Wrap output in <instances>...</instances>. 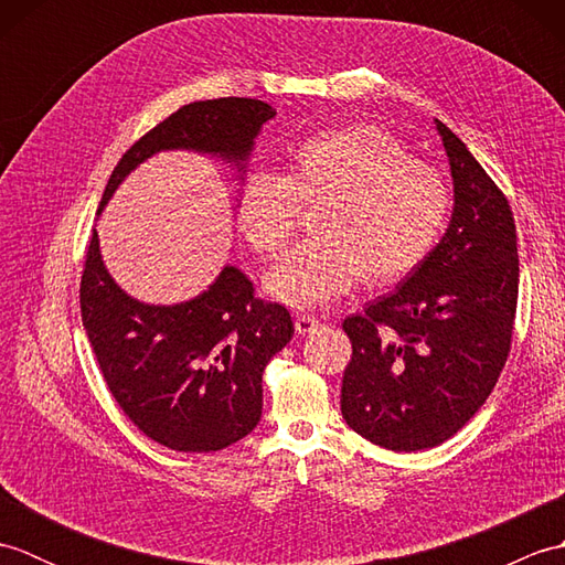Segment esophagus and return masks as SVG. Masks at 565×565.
Segmentation results:
<instances>
[{"label":"esophagus","instance_id":"esophagus-1","mask_svg":"<svg viewBox=\"0 0 565 565\" xmlns=\"http://www.w3.org/2000/svg\"><path fill=\"white\" fill-rule=\"evenodd\" d=\"M320 328V320L316 316H298L296 318V332L298 334H310Z\"/></svg>","mask_w":565,"mask_h":565}]
</instances>
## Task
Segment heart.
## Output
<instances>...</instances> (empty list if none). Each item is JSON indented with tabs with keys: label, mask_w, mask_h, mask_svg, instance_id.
<instances>
[{
	"label": "heart",
	"mask_w": 565,
	"mask_h": 565,
	"mask_svg": "<svg viewBox=\"0 0 565 565\" xmlns=\"http://www.w3.org/2000/svg\"><path fill=\"white\" fill-rule=\"evenodd\" d=\"M316 237L296 245L264 276L284 306L313 310L362 279L393 284L437 245L451 191L435 167L374 124L328 128L294 142L284 174L252 172L237 194L235 221L249 249L276 255L301 206H318Z\"/></svg>",
	"instance_id": "obj_1"
}]
</instances>
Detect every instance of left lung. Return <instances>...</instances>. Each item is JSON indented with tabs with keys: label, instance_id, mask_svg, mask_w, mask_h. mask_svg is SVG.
Wrapping results in <instances>:
<instances>
[{
	"label": "left lung",
	"instance_id": "left-lung-1",
	"mask_svg": "<svg viewBox=\"0 0 565 565\" xmlns=\"http://www.w3.org/2000/svg\"><path fill=\"white\" fill-rule=\"evenodd\" d=\"M454 179L447 233L388 296L350 316L342 417L391 451L454 437L508 362L520 291L518 233L505 194L437 121Z\"/></svg>",
	"mask_w": 565,
	"mask_h": 565
}]
</instances>
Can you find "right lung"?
Masks as SVG:
<instances>
[{"instance_id": "add662e5", "label": "right lung", "mask_w": 565, "mask_h": 565, "mask_svg": "<svg viewBox=\"0 0 565 565\" xmlns=\"http://www.w3.org/2000/svg\"><path fill=\"white\" fill-rule=\"evenodd\" d=\"M274 116L267 102L247 97L182 106L124 152L99 211L126 174L160 150H199L243 167ZM79 308L118 407L152 441L189 454L225 449L257 427L264 366L294 338L289 310L257 298L235 267L186 303L136 301L106 271L97 231L84 259Z\"/></svg>"}]
</instances>
